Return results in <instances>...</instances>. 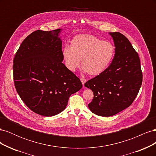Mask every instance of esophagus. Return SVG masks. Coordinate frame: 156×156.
Here are the masks:
<instances>
[{"label":"esophagus","mask_w":156,"mask_h":156,"mask_svg":"<svg viewBox=\"0 0 156 156\" xmlns=\"http://www.w3.org/2000/svg\"><path fill=\"white\" fill-rule=\"evenodd\" d=\"M81 83H82V84H83V85L84 86V83H85L86 81H87V79H84V78H81Z\"/></svg>","instance_id":"esophagus-1"}]
</instances>
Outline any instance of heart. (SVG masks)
<instances>
[{
	"label": "heart",
	"mask_w": 156,
	"mask_h": 156,
	"mask_svg": "<svg viewBox=\"0 0 156 156\" xmlns=\"http://www.w3.org/2000/svg\"><path fill=\"white\" fill-rule=\"evenodd\" d=\"M114 55L115 48L111 43L90 34L75 36L71 41V46L66 45L62 49L66 66L69 70L74 72L82 60L84 72L93 76L104 72Z\"/></svg>",
	"instance_id": "1"
}]
</instances>
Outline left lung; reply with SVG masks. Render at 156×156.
<instances>
[{"instance_id":"left-lung-1","label":"left lung","mask_w":156,"mask_h":156,"mask_svg":"<svg viewBox=\"0 0 156 156\" xmlns=\"http://www.w3.org/2000/svg\"><path fill=\"white\" fill-rule=\"evenodd\" d=\"M115 54L108 67L84 86L94 92L88 105L101 116H111L129 107L137 96L143 82L139 56L127 37L120 32H110Z\"/></svg>"}]
</instances>
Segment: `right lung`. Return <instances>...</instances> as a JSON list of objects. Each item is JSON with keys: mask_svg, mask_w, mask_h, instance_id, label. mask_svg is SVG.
<instances>
[{"mask_svg": "<svg viewBox=\"0 0 156 156\" xmlns=\"http://www.w3.org/2000/svg\"><path fill=\"white\" fill-rule=\"evenodd\" d=\"M61 30L33 32L23 40L13 61L18 94L31 111L45 116L62 112L70 96L83 87L62 62Z\"/></svg>", "mask_w": 156, "mask_h": 156, "instance_id": "add662e5", "label": "right lung"}]
</instances>
